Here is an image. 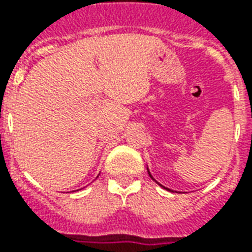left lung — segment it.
I'll use <instances>...</instances> for the list:
<instances>
[{"label":"left lung","instance_id":"obj_1","mask_svg":"<svg viewBox=\"0 0 252 252\" xmlns=\"http://www.w3.org/2000/svg\"><path fill=\"white\" fill-rule=\"evenodd\" d=\"M148 174H150V171H148ZM150 177H151V178H153V175H151V174H150ZM153 180H154V178H153ZM164 189H167V188H164Z\"/></svg>","mask_w":252,"mask_h":252}]
</instances>
